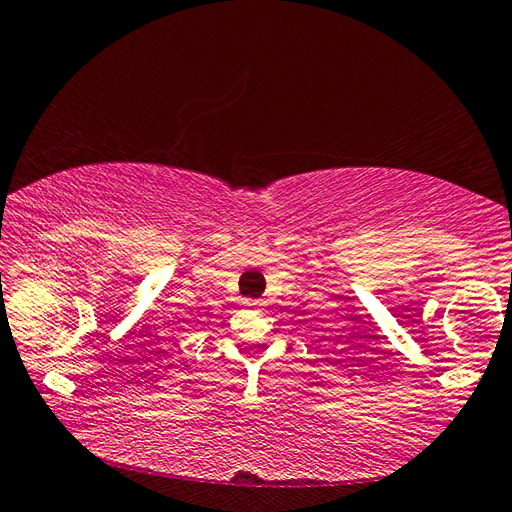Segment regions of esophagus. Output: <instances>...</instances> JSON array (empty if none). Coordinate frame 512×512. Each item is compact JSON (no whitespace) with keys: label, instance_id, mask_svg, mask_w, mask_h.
Wrapping results in <instances>:
<instances>
[{"label":"esophagus","instance_id":"34e87169","mask_svg":"<svg viewBox=\"0 0 512 512\" xmlns=\"http://www.w3.org/2000/svg\"><path fill=\"white\" fill-rule=\"evenodd\" d=\"M250 306H259V301H250Z\"/></svg>","mask_w":512,"mask_h":512}]
</instances>
